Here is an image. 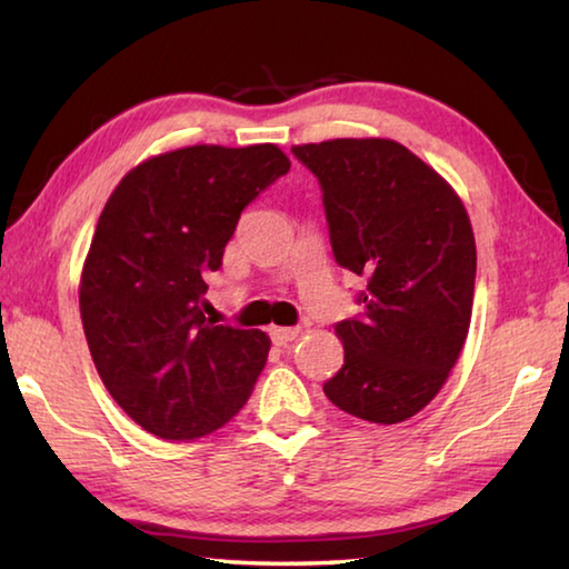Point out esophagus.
<instances>
[{
  "label": "esophagus",
  "instance_id": "obj_1",
  "mask_svg": "<svg viewBox=\"0 0 569 569\" xmlns=\"http://www.w3.org/2000/svg\"><path fill=\"white\" fill-rule=\"evenodd\" d=\"M298 333H301V329H296V326H291V329H283V326H273L271 329V339H273V343H278V346H286L288 341H293V339H298Z\"/></svg>",
  "mask_w": 569,
  "mask_h": 569
}]
</instances>
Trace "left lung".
<instances>
[{
	"label": "left lung",
	"instance_id": "obj_1",
	"mask_svg": "<svg viewBox=\"0 0 569 569\" xmlns=\"http://www.w3.org/2000/svg\"><path fill=\"white\" fill-rule=\"evenodd\" d=\"M291 150L321 182L336 263L366 278L361 316L336 323L343 366L323 393L363 421H407L445 387L469 333L477 246L467 208L397 140Z\"/></svg>",
	"mask_w": 569,
	"mask_h": 569
}]
</instances>
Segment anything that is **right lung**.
<instances>
[{"label":"right lung","mask_w":569,"mask_h":569,"mask_svg":"<svg viewBox=\"0 0 569 569\" xmlns=\"http://www.w3.org/2000/svg\"><path fill=\"white\" fill-rule=\"evenodd\" d=\"M288 170L271 142L188 146L142 160L104 203L80 278L82 329L104 389L150 435L206 437L253 391L271 339L208 321L206 276L243 208Z\"/></svg>","instance_id":"1"}]
</instances>
